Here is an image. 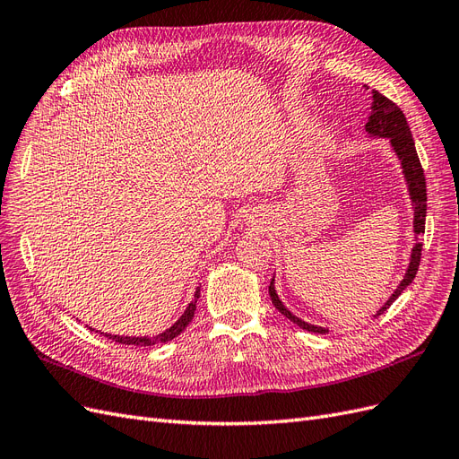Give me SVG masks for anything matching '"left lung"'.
<instances>
[{"label":"left lung","mask_w":459,"mask_h":459,"mask_svg":"<svg viewBox=\"0 0 459 459\" xmlns=\"http://www.w3.org/2000/svg\"><path fill=\"white\" fill-rule=\"evenodd\" d=\"M373 93V101H371V115L368 117L366 122V132L369 134V137H388V142H391L393 151L396 152V157L400 160L402 166V174H404V179L408 184V191H410V199H411V208H413V231L415 235H421L425 233V216H427V186H425V174L421 169V162L418 157V151H415V143H413V137L408 126V120L404 117V113L391 101L386 100V97L379 91H371ZM421 243L415 241L413 248H411V255H410V264H408V270L404 273V280L400 281V285L396 287L394 293L388 297V300L383 304V307L377 310L373 317L381 316L391 304L402 295V290H404L411 281L415 273H418L420 268V260H421ZM273 277L270 281V299L273 307L280 310L287 319H290L295 325H299L304 331H312V333H327L329 329L325 327H319V325H312L308 322H304V319L297 317L293 312H290L285 304L280 300L275 293V285H273Z\"/></svg>","instance_id":"8db88e82"}]
</instances>
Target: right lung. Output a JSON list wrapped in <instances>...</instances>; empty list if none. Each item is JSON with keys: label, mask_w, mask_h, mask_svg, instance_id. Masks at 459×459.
Segmentation results:
<instances>
[{"label": "right lung", "mask_w": 459, "mask_h": 459, "mask_svg": "<svg viewBox=\"0 0 459 459\" xmlns=\"http://www.w3.org/2000/svg\"><path fill=\"white\" fill-rule=\"evenodd\" d=\"M199 295H201V289L195 290V299L189 302V307L186 308V312L182 316L178 317V322L172 327L166 329L164 333H159V335H155V337H124V335H110V333H101V335L113 339L115 342L134 344V346H151V344H157V342H169L174 337H178L179 333H182L189 325V322L193 319V316H195V310H197V299H199ZM91 331H95V329H91Z\"/></svg>", "instance_id": "right-lung-1"}]
</instances>
